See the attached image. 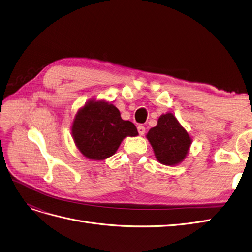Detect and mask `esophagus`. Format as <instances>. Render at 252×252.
<instances>
[{"label":"esophagus","instance_id":"esophagus-1","mask_svg":"<svg viewBox=\"0 0 252 252\" xmlns=\"http://www.w3.org/2000/svg\"><path fill=\"white\" fill-rule=\"evenodd\" d=\"M137 131L139 133V135H144L146 132V128L143 125H138L137 126Z\"/></svg>","mask_w":252,"mask_h":252}]
</instances>
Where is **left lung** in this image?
Returning a JSON list of instances; mask_svg holds the SVG:
<instances>
[{
    "instance_id": "obj_1",
    "label": "left lung",
    "mask_w": 252,
    "mask_h": 252,
    "mask_svg": "<svg viewBox=\"0 0 252 252\" xmlns=\"http://www.w3.org/2000/svg\"><path fill=\"white\" fill-rule=\"evenodd\" d=\"M147 139L161 164L173 166L187 157L192 138L172 113L161 115L157 125L149 130Z\"/></svg>"
}]
</instances>
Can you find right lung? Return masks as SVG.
I'll return each instance as SVG.
<instances>
[{
    "label": "right lung",
    "mask_w": 252,
    "mask_h": 252,
    "mask_svg": "<svg viewBox=\"0 0 252 252\" xmlns=\"http://www.w3.org/2000/svg\"><path fill=\"white\" fill-rule=\"evenodd\" d=\"M71 133L79 152L91 160L113 156L125 137L138 135L135 125L121 118L114 104L95 98L79 108Z\"/></svg>",
    "instance_id": "add662e5"
}]
</instances>
